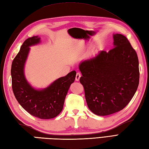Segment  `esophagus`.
Segmentation results:
<instances>
[{
    "label": "esophagus",
    "instance_id": "esophagus-1",
    "mask_svg": "<svg viewBox=\"0 0 149 149\" xmlns=\"http://www.w3.org/2000/svg\"><path fill=\"white\" fill-rule=\"evenodd\" d=\"M81 77V73L80 72H77V74H76V76H75V81H79Z\"/></svg>",
    "mask_w": 149,
    "mask_h": 149
}]
</instances>
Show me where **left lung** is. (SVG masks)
<instances>
[{
	"label": "left lung",
	"mask_w": 149,
	"mask_h": 149,
	"mask_svg": "<svg viewBox=\"0 0 149 149\" xmlns=\"http://www.w3.org/2000/svg\"><path fill=\"white\" fill-rule=\"evenodd\" d=\"M114 47L101 51L95 58L83 62L85 98L89 109L99 116L118 112L133 97L139 84L140 71L136 52L127 38L113 35Z\"/></svg>",
	"instance_id": "8db88e82"
}]
</instances>
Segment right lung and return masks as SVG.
<instances>
[{
    "instance_id": "obj_1",
    "label": "right lung",
    "mask_w": 149,
    "mask_h": 149,
    "mask_svg": "<svg viewBox=\"0 0 149 149\" xmlns=\"http://www.w3.org/2000/svg\"><path fill=\"white\" fill-rule=\"evenodd\" d=\"M39 42L40 38L33 36L22 44L12 62V89L18 103L31 115L41 119H50L61 112L66 95L75 81L76 72H70L43 90H34L25 79L24 67L29 51V47Z\"/></svg>"
}]
</instances>
